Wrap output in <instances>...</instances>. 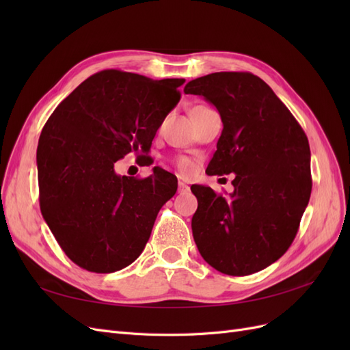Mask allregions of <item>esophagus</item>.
Returning <instances> with one entry per match:
<instances>
[{
    "label": "esophagus",
    "mask_w": 350,
    "mask_h": 350,
    "mask_svg": "<svg viewBox=\"0 0 350 350\" xmlns=\"http://www.w3.org/2000/svg\"><path fill=\"white\" fill-rule=\"evenodd\" d=\"M188 189H189V187H188L185 183H183V181L178 183V193L183 194V193H187Z\"/></svg>",
    "instance_id": "1"
}]
</instances>
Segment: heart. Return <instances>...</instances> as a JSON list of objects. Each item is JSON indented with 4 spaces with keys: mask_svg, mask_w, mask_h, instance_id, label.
Listing matches in <instances>:
<instances>
[{
    "mask_svg": "<svg viewBox=\"0 0 350 350\" xmlns=\"http://www.w3.org/2000/svg\"><path fill=\"white\" fill-rule=\"evenodd\" d=\"M175 165L178 167V171L181 172L183 175H189L194 169L193 161H191V159H188V157H178L175 161Z\"/></svg>",
    "mask_w": 350,
    "mask_h": 350,
    "instance_id": "obj_1",
    "label": "heart"
}]
</instances>
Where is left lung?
Instances as JSON below:
<instances>
[{
    "instance_id": "8db88e82",
    "label": "left lung",
    "mask_w": 350,
    "mask_h": 350,
    "mask_svg": "<svg viewBox=\"0 0 350 350\" xmlns=\"http://www.w3.org/2000/svg\"><path fill=\"white\" fill-rule=\"evenodd\" d=\"M187 94L213 103L224 130L207 174H235L234 193L193 185L196 245L211 267L248 276L269 267L293 242L311 196L310 144L302 126L266 81L251 72H211Z\"/></svg>"
}]
</instances>
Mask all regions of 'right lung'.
Masks as SVG:
<instances>
[{"instance_id":"add662e5","label":"right lung","mask_w":350,"mask_h":350,"mask_svg":"<svg viewBox=\"0 0 350 350\" xmlns=\"http://www.w3.org/2000/svg\"><path fill=\"white\" fill-rule=\"evenodd\" d=\"M184 79L152 80L103 70L52 112L38 144L39 203L67 257L94 273L137 260L159 210L176 193V176L154 166L143 179L120 176L125 154L146 157L159 126L181 99Z\"/></svg>"}]
</instances>
